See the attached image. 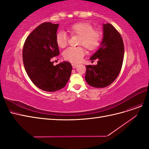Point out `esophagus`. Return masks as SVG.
<instances>
[{"label": "esophagus", "mask_w": 149, "mask_h": 149, "mask_svg": "<svg viewBox=\"0 0 149 149\" xmlns=\"http://www.w3.org/2000/svg\"><path fill=\"white\" fill-rule=\"evenodd\" d=\"M72 66H73V68H76L78 66V65L73 63V64H72Z\"/></svg>", "instance_id": "34e87169"}]
</instances>
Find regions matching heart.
<instances>
[{
  "mask_svg": "<svg viewBox=\"0 0 149 149\" xmlns=\"http://www.w3.org/2000/svg\"><path fill=\"white\" fill-rule=\"evenodd\" d=\"M68 32L72 35H78V44L82 45L89 51L96 49L100 46L102 40L100 31L94 30L93 26L87 22H80L73 24L67 28ZM55 41L58 47L63 48L68 45V37L63 31H60L56 34ZM85 54L83 47H70L63 52V55L65 60L73 63H78L81 60Z\"/></svg>",
  "mask_w": 149,
  "mask_h": 149,
  "instance_id": "b5f03b06",
  "label": "heart"
}]
</instances>
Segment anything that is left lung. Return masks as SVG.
I'll return each mask as SVG.
<instances>
[{"label":"left lung","instance_id":"1","mask_svg":"<svg viewBox=\"0 0 149 149\" xmlns=\"http://www.w3.org/2000/svg\"><path fill=\"white\" fill-rule=\"evenodd\" d=\"M103 37L100 48L90 58L97 60L96 65H87L85 79L94 88H105L113 83L123 66L124 46L123 38L111 24L102 25Z\"/></svg>","mask_w":149,"mask_h":149}]
</instances>
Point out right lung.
Listing matches in <instances>:
<instances>
[{"label":"right lung","instance_id":"1","mask_svg":"<svg viewBox=\"0 0 149 149\" xmlns=\"http://www.w3.org/2000/svg\"><path fill=\"white\" fill-rule=\"evenodd\" d=\"M59 24L51 22L38 26L26 38L23 48L25 71L33 83L45 91L63 88L70 78L72 66L68 61L53 65L52 58L59 55L55 41Z\"/></svg>","mask_w":149,"mask_h":149}]
</instances>
